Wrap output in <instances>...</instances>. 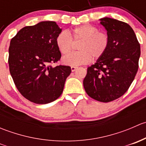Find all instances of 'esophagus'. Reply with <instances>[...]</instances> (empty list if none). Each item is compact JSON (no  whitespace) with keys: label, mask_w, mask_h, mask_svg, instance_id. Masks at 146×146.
<instances>
[{"label":"esophagus","mask_w":146,"mask_h":146,"mask_svg":"<svg viewBox=\"0 0 146 146\" xmlns=\"http://www.w3.org/2000/svg\"><path fill=\"white\" fill-rule=\"evenodd\" d=\"M70 68H71V70L72 71H75V70H76V69L78 68V67H76V66H71V67H70Z\"/></svg>","instance_id":"34e87169"}]
</instances>
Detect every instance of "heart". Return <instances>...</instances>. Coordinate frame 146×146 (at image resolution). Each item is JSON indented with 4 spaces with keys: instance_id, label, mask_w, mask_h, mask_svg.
Listing matches in <instances>:
<instances>
[{
    "instance_id": "heart-1",
    "label": "heart",
    "mask_w": 146,
    "mask_h": 146,
    "mask_svg": "<svg viewBox=\"0 0 146 146\" xmlns=\"http://www.w3.org/2000/svg\"><path fill=\"white\" fill-rule=\"evenodd\" d=\"M74 40H82L78 46L80 51L73 52L63 58V63L71 66L87 64L92 58H99L107 51L109 46V37L106 34L100 32L96 27L90 25H84L75 28L72 32ZM56 46L64 55L71 51L73 39L68 31H62L58 34Z\"/></svg>"
}]
</instances>
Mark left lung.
<instances>
[{
    "label": "left lung",
    "instance_id": "1",
    "mask_svg": "<svg viewBox=\"0 0 146 146\" xmlns=\"http://www.w3.org/2000/svg\"><path fill=\"white\" fill-rule=\"evenodd\" d=\"M100 20L107 32L109 46L105 54L88 68L83 86L90 98L109 102L121 97L134 80L141 47L127 23L110 17Z\"/></svg>",
    "mask_w": 146,
    "mask_h": 146
}]
</instances>
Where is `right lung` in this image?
Returning <instances> with one entry per match:
<instances>
[{"mask_svg":"<svg viewBox=\"0 0 146 146\" xmlns=\"http://www.w3.org/2000/svg\"><path fill=\"white\" fill-rule=\"evenodd\" d=\"M62 29L53 21H42L20 29L9 47L10 73L24 98L36 104L58 99L71 73L67 66H51L60 60L57 36Z\"/></svg>","mask_w":146,"mask_h":146,"instance_id":"add662e5","label":"right lung"}]
</instances>
